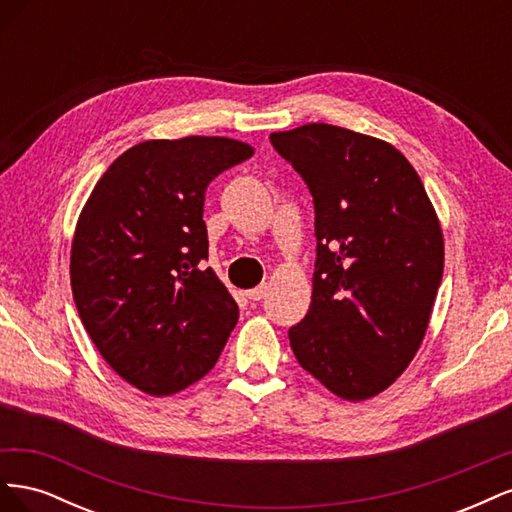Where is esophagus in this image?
<instances>
[{
  "instance_id": "34e87169",
  "label": "esophagus",
  "mask_w": 512,
  "mask_h": 512,
  "mask_svg": "<svg viewBox=\"0 0 512 512\" xmlns=\"http://www.w3.org/2000/svg\"><path fill=\"white\" fill-rule=\"evenodd\" d=\"M245 294H247V299H252V301H262V299H267L269 286H267V284H262V286H258V288L247 290Z\"/></svg>"
}]
</instances>
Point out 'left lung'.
<instances>
[{"label": "left lung", "instance_id": "1", "mask_svg": "<svg viewBox=\"0 0 512 512\" xmlns=\"http://www.w3.org/2000/svg\"><path fill=\"white\" fill-rule=\"evenodd\" d=\"M314 196L318 260L299 365L348 401L376 397L421 348L444 271V235L408 158L331 123L273 132Z\"/></svg>", "mask_w": 512, "mask_h": 512}]
</instances>
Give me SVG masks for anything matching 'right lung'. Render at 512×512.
<instances>
[{
    "label": "right lung",
    "mask_w": 512,
    "mask_h": 512,
    "mask_svg": "<svg viewBox=\"0 0 512 512\" xmlns=\"http://www.w3.org/2000/svg\"><path fill=\"white\" fill-rule=\"evenodd\" d=\"M254 147L226 136L143 141L106 168L76 220L70 284L91 342L153 397L209 374L239 320L211 267L205 190Z\"/></svg>",
    "instance_id": "obj_1"
}]
</instances>
